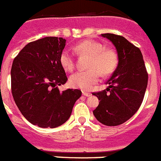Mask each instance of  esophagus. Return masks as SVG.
<instances>
[{
  "label": "esophagus",
  "mask_w": 161,
  "mask_h": 161,
  "mask_svg": "<svg viewBox=\"0 0 161 161\" xmlns=\"http://www.w3.org/2000/svg\"><path fill=\"white\" fill-rule=\"evenodd\" d=\"M82 94H83L84 96H86V97H90V96H91V94H90V93L86 91H82Z\"/></svg>",
  "instance_id": "obj_1"
}]
</instances>
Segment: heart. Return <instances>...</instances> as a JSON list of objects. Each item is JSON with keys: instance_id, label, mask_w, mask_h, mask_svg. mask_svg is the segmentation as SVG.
Listing matches in <instances>:
<instances>
[{"instance_id": "b5f03b06", "label": "heart", "mask_w": 161, "mask_h": 161, "mask_svg": "<svg viewBox=\"0 0 161 161\" xmlns=\"http://www.w3.org/2000/svg\"><path fill=\"white\" fill-rule=\"evenodd\" d=\"M78 54L90 56L87 71H76L70 76L71 87L83 90H90L99 80V72L103 75L111 73L117 64V55L112 49H106L103 45L93 41H82L75 46ZM60 64L64 70L71 71L75 67L73 53L65 49L60 55Z\"/></svg>"}]
</instances>
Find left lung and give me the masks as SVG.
<instances>
[{
    "mask_svg": "<svg viewBox=\"0 0 161 161\" xmlns=\"http://www.w3.org/2000/svg\"><path fill=\"white\" fill-rule=\"evenodd\" d=\"M116 47L118 64L108 81V87L94 93L100 100L94 110L100 123L116 126L125 123L137 112L147 86L148 75L140 49L121 36L102 34Z\"/></svg>",
    "mask_w": 161,
    "mask_h": 161,
    "instance_id": "obj_1",
    "label": "left lung"
}]
</instances>
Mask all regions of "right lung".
I'll use <instances>...</instances> for the list:
<instances>
[{
	"label": "right lung",
	"instance_id": "right-lung-1",
	"mask_svg": "<svg viewBox=\"0 0 161 161\" xmlns=\"http://www.w3.org/2000/svg\"><path fill=\"white\" fill-rule=\"evenodd\" d=\"M65 45L62 37L41 38L25 45L12 64L15 103L30 123L41 128H56L65 123L81 96L79 90L60 92L58 88L67 80L60 64Z\"/></svg>",
	"mask_w": 161,
	"mask_h": 161
}]
</instances>
